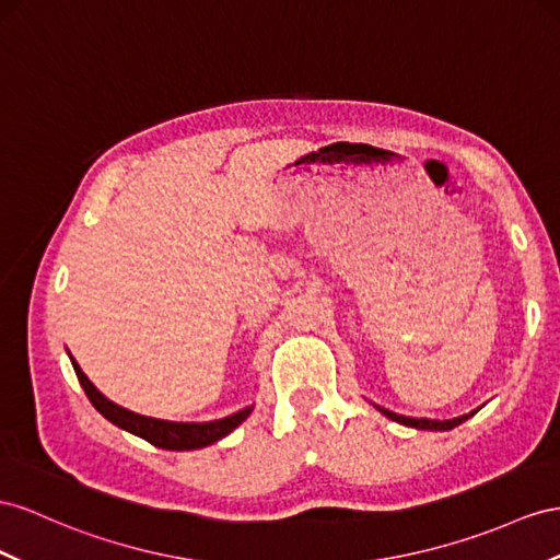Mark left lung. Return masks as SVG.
Listing matches in <instances>:
<instances>
[{"label": "left lung", "mask_w": 560, "mask_h": 560, "mask_svg": "<svg viewBox=\"0 0 560 560\" xmlns=\"http://www.w3.org/2000/svg\"><path fill=\"white\" fill-rule=\"evenodd\" d=\"M381 413H385V417L388 419H393V421H397V423H402V425H409V428H419V430H452V428H456L458 423H464L466 419H470L472 413L476 411H470V413H464V417H458V419H450V421H433V419H411V417H402V413H395V411H388V409H383V407H378V405H374Z\"/></svg>", "instance_id": "8db88e82"}]
</instances>
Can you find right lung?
<instances>
[{
  "instance_id": "add662e5",
  "label": "right lung",
  "mask_w": 560,
  "mask_h": 560,
  "mask_svg": "<svg viewBox=\"0 0 560 560\" xmlns=\"http://www.w3.org/2000/svg\"><path fill=\"white\" fill-rule=\"evenodd\" d=\"M70 362H73V369H75L80 385L84 388V395L90 397V402L94 405V409L98 413H102L104 419H108L113 425H118V428L127 430V433L147 440L153 444V447H161V450L186 452V450L208 447V444L218 442L224 435L232 433V430L246 421L253 411V407H246V409L232 413V417L208 421V423H177V421H161V419L141 417V413H135L116 402H110V399L98 393L94 388V383L82 374V369L78 366L73 357H70Z\"/></svg>"
}]
</instances>
